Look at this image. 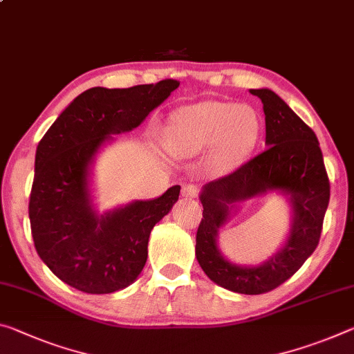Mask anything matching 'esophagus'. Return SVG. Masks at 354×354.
<instances>
[{
  "mask_svg": "<svg viewBox=\"0 0 354 354\" xmlns=\"http://www.w3.org/2000/svg\"><path fill=\"white\" fill-rule=\"evenodd\" d=\"M183 195L186 198H195L198 195V187L194 184H186V186H183Z\"/></svg>",
  "mask_w": 354,
  "mask_h": 354,
  "instance_id": "esophagus-1",
  "label": "esophagus"
}]
</instances>
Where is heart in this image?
Masks as SVG:
<instances>
[{"mask_svg":"<svg viewBox=\"0 0 354 354\" xmlns=\"http://www.w3.org/2000/svg\"><path fill=\"white\" fill-rule=\"evenodd\" d=\"M258 132L260 120L250 106L203 100L168 118L165 143L178 156H194L217 145L218 162L233 167L254 147Z\"/></svg>","mask_w":354,"mask_h":354,"instance_id":"1","label":"heart"}]
</instances>
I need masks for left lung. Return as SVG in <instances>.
I'll list each match as a JSON object with an SVG mask.
<instances>
[{
	"label": "left lung",
	"instance_id": "1",
	"mask_svg": "<svg viewBox=\"0 0 354 354\" xmlns=\"http://www.w3.org/2000/svg\"><path fill=\"white\" fill-rule=\"evenodd\" d=\"M261 99L266 149L238 170L201 187L203 205L195 257L218 287L241 295L277 288L317 249L329 203V179L317 136L283 99L268 88L250 89ZM276 192L290 206V230L283 248L260 266L230 262L218 248V230L243 201Z\"/></svg>",
	"mask_w": 354,
	"mask_h": 354
}]
</instances>
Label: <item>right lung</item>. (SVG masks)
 <instances>
[{
    "instance_id": "1",
    "label": "right lung",
    "mask_w": 354,
    "mask_h": 354,
    "mask_svg": "<svg viewBox=\"0 0 354 354\" xmlns=\"http://www.w3.org/2000/svg\"><path fill=\"white\" fill-rule=\"evenodd\" d=\"M178 86L170 78L124 89H86L39 142L30 197L32 239L41 260L72 288L115 293L142 272L151 230L171 211L181 187L99 212L93 165L113 136L138 127Z\"/></svg>"
}]
</instances>
